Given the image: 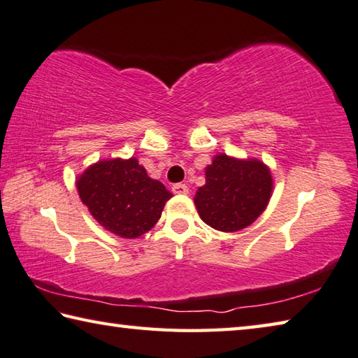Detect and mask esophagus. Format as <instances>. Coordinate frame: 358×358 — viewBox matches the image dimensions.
I'll use <instances>...</instances> for the list:
<instances>
[{
  "instance_id": "obj_1",
  "label": "esophagus",
  "mask_w": 358,
  "mask_h": 358,
  "mask_svg": "<svg viewBox=\"0 0 358 358\" xmlns=\"http://www.w3.org/2000/svg\"><path fill=\"white\" fill-rule=\"evenodd\" d=\"M171 190L174 194H187L188 193V187L185 184H174L171 187Z\"/></svg>"
}]
</instances>
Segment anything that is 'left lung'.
I'll list each match as a JSON object with an SVG mask.
<instances>
[{
  "label": "left lung",
  "instance_id": "8db88e82",
  "mask_svg": "<svg viewBox=\"0 0 358 358\" xmlns=\"http://www.w3.org/2000/svg\"><path fill=\"white\" fill-rule=\"evenodd\" d=\"M271 190V174L262 162L221 154L206 168V185L199 187L194 204L206 224L221 232H235L260 217Z\"/></svg>",
  "mask_w": 358,
  "mask_h": 358
}]
</instances>
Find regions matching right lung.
<instances>
[{"mask_svg":"<svg viewBox=\"0 0 358 358\" xmlns=\"http://www.w3.org/2000/svg\"><path fill=\"white\" fill-rule=\"evenodd\" d=\"M76 185L93 218L123 238H137L154 227L173 196L162 182L148 176L137 159L98 162Z\"/></svg>","mask_w":358,"mask_h":358,"instance_id":"add662e5","label":"right lung"}]
</instances>
